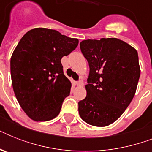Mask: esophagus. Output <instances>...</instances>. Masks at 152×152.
Returning a JSON list of instances; mask_svg holds the SVG:
<instances>
[{
  "mask_svg": "<svg viewBox=\"0 0 152 152\" xmlns=\"http://www.w3.org/2000/svg\"><path fill=\"white\" fill-rule=\"evenodd\" d=\"M76 85L78 86V87H83V82L82 80L78 81V82L76 83Z\"/></svg>",
  "mask_w": 152,
  "mask_h": 152,
  "instance_id": "obj_1",
  "label": "esophagus"
}]
</instances>
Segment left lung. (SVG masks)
I'll return each instance as SVG.
<instances>
[{"label":"left lung","instance_id":"left-lung-1","mask_svg":"<svg viewBox=\"0 0 152 152\" xmlns=\"http://www.w3.org/2000/svg\"><path fill=\"white\" fill-rule=\"evenodd\" d=\"M80 50L90 72L79 113L89 125L107 126L120 118L134 97L140 75L138 53L116 38L83 40Z\"/></svg>","mask_w":152,"mask_h":152}]
</instances>
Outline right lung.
I'll return each instance as SVG.
<instances>
[{"instance_id": "add662e5", "label": "right lung", "mask_w": 152, "mask_h": 152, "mask_svg": "<svg viewBox=\"0 0 152 152\" xmlns=\"http://www.w3.org/2000/svg\"><path fill=\"white\" fill-rule=\"evenodd\" d=\"M79 40L55 30L37 27L20 39L11 57V76L18 102L31 119L52 120L70 94L72 83L61 60L77 47Z\"/></svg>"}]
</instances>
